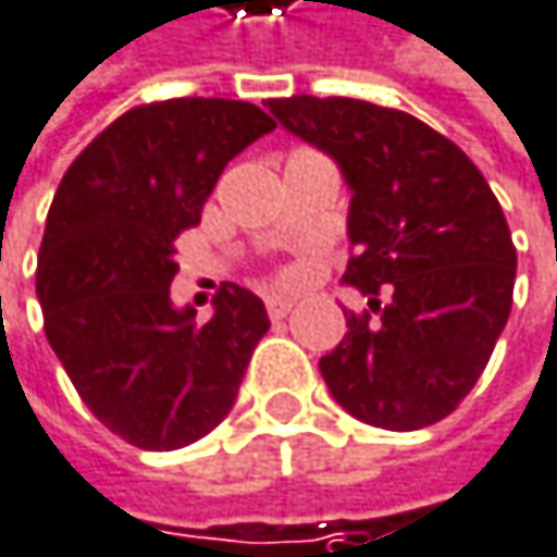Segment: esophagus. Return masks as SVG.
<instances>
[{
    "label": "esophagus",
    "mask_w": 557,
    "mask_h": 557,
    "mask_svg": "<svg viewBox=\"0 0 557 557\" xmlns=\"http://www.w3.org/2000/svg\"><path fill=\"white\" fill-rule=\"evenodd\" d=\"M292 305H295V301L285 298V295H269V298H265V311H269L272 321H282V318L292 311Z\"/></svg>",
    "instance_id": "obj_1"
}]
</instances>
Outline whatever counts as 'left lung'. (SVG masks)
Masks as SVG:
<instances>
[{"mask_svg": "<svg viewBox=\"0 0 557 557\" xmlns=\"http://www.w3.org/2000/svg\"><path fill=\"white\" fill-rule=\"evenodd\" d=\"M285 131L324 150L351 189L344 282L368 295L318 361L364 423L423 430L475 387L512 311L516 246L475 163L413 114L355 98H278Z\"/></svg>", "mask_w": 557, "mask_h": 557, "instance_id": "left-lung-1", "label": "left lung"}]
</instances>
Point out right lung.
Masks as SVG:
<instances>
[{"mask_svg": "<svg viewBox=\"0 0 557 557\" xmlns=\"http://www.w3.org/2000/svg\"><path fill=\"white\" fill-rule=\"evenodd\" d=\"M275 121L249 101L173 98L104 127L61 176L35 292L85 407L140 449H180L226 420L269 314L223 282L213 318L170 301L176 236L199 223L226 163Z\"/></svg>", "mask_w": 557, "mask_h": 557, "instance_id": "1", "label": "right lung"}]
</instances>
